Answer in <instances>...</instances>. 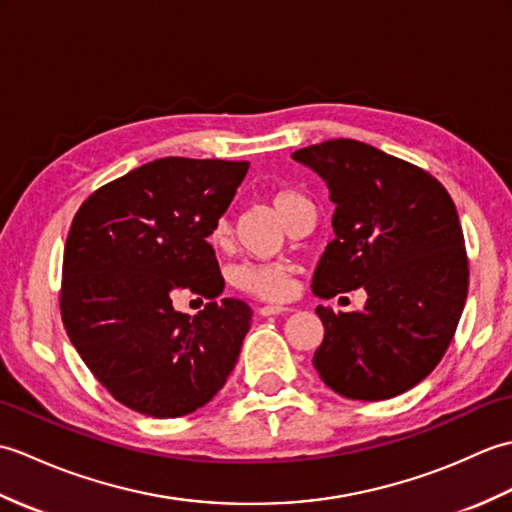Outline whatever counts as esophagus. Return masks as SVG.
Wrapping results in <instances>:
<instances>
[{"label": "esophagus", "mask_w": 512, "mask_h": 512, "mask_svg": "<svg viewBox=\"0 0 512 512\" xmlns=\"http://www.w3.org/2000/svg\"><path fill=\"white\" fill-rule=\"evenodd\" d=\"M281 312H290V308H286V306H262L259 308V314H262V317H273V314H281Z\"/></svg>", "instance_id": "obj_1"}]
</instances>
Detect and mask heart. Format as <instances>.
<instances>
[{
    "instance_id": "b5f03b06",
    "label": "heart",
    "mask_w": 512,
    "mask_h": 512,
    "mask_svg": "<svg viewBox=\"0 0 512 512\" xmlns=\"http://www.w3.org/2000/svg\"><path fill=\"white\" fill-rule=\"evenodd\" d=\"M270 202H273L275 211L281 215V220L288 222L292 215L299 213L301 209H308L310 200L297 189H277L270 195ZM228 233V224L226 220H220L215 224L211 239L217 244L222 242ZM290 266L284 262H242L233 268V284L250 292L259 299H268V301H277L288 297V292L292 288V279H290Z\"/></svg>"
}]
</instances>
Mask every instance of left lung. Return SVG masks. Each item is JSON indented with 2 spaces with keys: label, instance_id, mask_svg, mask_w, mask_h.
<instances>
[{
  "label": "left lung",
  "instance_id": "left-lung-1",
  "mask_svg": "<svg viewBox=\"0 0 512 512\" xmlns=\"http://www.w3.org/2000/svg\"><path fill=\"white\" fill-rule=\"evenodd\" d=\"M292 160L317 173L334 204V239L312 292H367L361 312L317 308L325 334L312 363L345 398L405 394L447 352L469 292L451 195L427 171L358 140H325Z\"/></svg>",
  "mask_w": 512,
  "mask_h": 512
}]
</instances>
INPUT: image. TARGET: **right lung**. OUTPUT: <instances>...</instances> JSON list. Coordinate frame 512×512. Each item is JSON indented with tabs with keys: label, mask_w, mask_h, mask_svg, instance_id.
I'll use <instances>...</instances> for the list:
<instances>
[{
	"label": "right lung",
	"mask_w": 512,
	"mask_h": 512,
	"mask_svg": "<svg viewBox=\"0 0 512 512\" xmlns=\"http://www.w3.org/2000/svg\"><path fill=\"white\" fill-rule=\"evenodd\" d=\"M248 162L160 158L81 204L63 250L61 319L90 372L125 407L178 418L204 407L233 372L253 310L220 299L206 242ZM182 289L209 298L191 318Z\"/></svg>",
	"instance_id": "right-lung-1"
}]
</instances>
